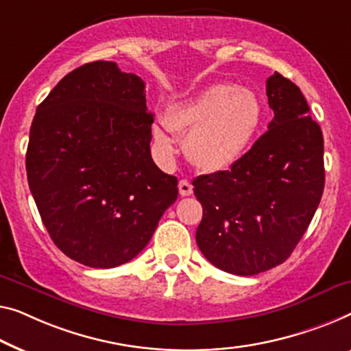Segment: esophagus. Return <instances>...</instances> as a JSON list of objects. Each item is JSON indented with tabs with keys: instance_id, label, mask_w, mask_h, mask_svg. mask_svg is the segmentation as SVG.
Listing matches in <instances>:
<instances>
[{
	"instance_id": "obj_1",
	"label": "esophagus",
	"mask_w": 351,
	"mask_h": 351,
	"mask_svg": "<svg viewBox=\"0 0 351 351\" xmlns=\"http://www.w3.org/2000/svg\"><path fill=\"white\" fill-rule=\"evenodd\" d=\"M178 189H180V193L182 197H189L193 192V187L187 180H181L180 184H178Z\"/></svg>"
}]
</instances>
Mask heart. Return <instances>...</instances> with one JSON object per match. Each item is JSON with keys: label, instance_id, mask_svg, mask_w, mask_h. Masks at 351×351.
<instances>
[{"label": "heart", "instance_id": "heart-1", "mask_svg": "<svg viewBox=\"0 0 351 351\" xmlns=\"http://www.w3.org/2000/svg\"><path fill=\"white\" fill-rule=\"evenodd\" d=\"M263 123V104L252 90L217 83L170 108L164 125L186 135L184 151L193 165L205 171L227 170L243 158ZM154 140L164 153L171 142L154 129Z\"/></svg>", "mask_w": 351, "mask_h": 351}]
</instances>
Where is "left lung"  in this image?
I'll use <instances>...</instances> for the list:
<instances>
[{
    "label": "left lung",
    "instance_id": "1",
    "mask_svg": "<svg viewBox=\"0 0 351 351\" xmlns=\"http://www.w3.org/2000/svg\"><path fill=\"white\" fill-rule=\"evenodd\" d=\"M274 118L228 170L193 180L203 206L197 244L216 268L255 276L284 263L315 214L325 187L323 134L300 88L266 80Z\"/></svg>",
    "mask_w": 351,
    "mask_h": 351
}]
</instances>
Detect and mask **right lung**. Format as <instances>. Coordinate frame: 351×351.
<instances>
[{
  "label": "right lung",
  "mask_w": 351,
  "mask_h": 351,
  "mask_svg": "<svg viewBox=\"0 0 351 351\" xmlns=\"http://www.w3.org/2000/svg\"><path fill=\"white\" fill-rule=\"evenodd\" d=\"M142 78L117 62L77 67L36 110L26 175L40 219L62 254L114 268L142 252L178 198L176 176L151 158Z\"/></svg>",
  "instance_id": "add662e5"
}]
</instances>
